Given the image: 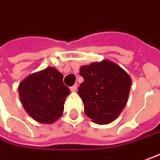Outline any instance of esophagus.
<instances>
[{
	"mask_svg": "<svg viewBox=\"0 0 160 160\" xmlns=\"http://www.w3.org/2000/svg\"><path fill=\"white\" fill-rule=\"evenodd\" d=\"M77 88H78V84L76 83V84H74L73 86L70 87V91H77Z\"/></svg>",
	"mask_w": 160,
	"mask_h": 160,
	"instance_id": "1",
	"label": "esophagus"
}]
</instances>
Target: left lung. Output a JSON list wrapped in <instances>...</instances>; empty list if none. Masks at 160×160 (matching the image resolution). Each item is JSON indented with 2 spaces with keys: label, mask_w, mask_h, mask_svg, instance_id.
Returning <instances> with one entry per match:
<instances>
[{
  "label": "left lung",
  "mask_w": 160,
  "mask_h": 160,
  "mask_svg": "<svg viewBox=\"0 0 160 160\" xmlns=\"http://www.w3.org/2000/svg\"><path fill=\"white\" fill-rule=\"evenodd\" d=\"M83 82L78 95L84 104V113L94 123H112L123 112L128 100L132 79L120 66L110 60L82 66Z\"/></svg>",
  "instance_id": "obj_1"
}]
</instances>
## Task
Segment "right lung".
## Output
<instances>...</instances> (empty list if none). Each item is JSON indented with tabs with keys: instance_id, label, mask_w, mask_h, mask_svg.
I'll return each mask as SVG.
<instances>
[{
	"instance_id": "1",
	"label": "right lung",
	"mask_w": 160,
	"mask_h": 160,
	"mask_svg": "<svg viewBox=\"0 0 160 160\" xmlns=\"http://www.w3.org/2000/svg\"><path fill=\"white\" fill-rule=\"evenodd\" d=\"M63 76L56 68L48 67L33 73L18 87L20 100L28 115L41 124H52L62 114L69 89Z\"/></svg>"
}]
</instances>
